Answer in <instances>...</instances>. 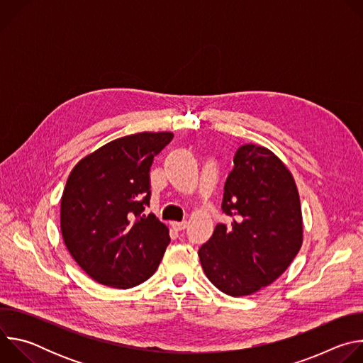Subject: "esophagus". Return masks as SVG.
<instances>
[{"label": "esophagus", "instance_id": "obj_1", "mask_svg": "<svg viewBox=\"0 0 363 363\" xmlns=\"http://www.w3.org/2000/svg\"><path fill=\"white\" fill-rule=\"evenodd\" d=\"M174 227L177 230H185L188 227V221H179V223H174Z\"/></svg>", "mask_w": 363, "mask_h": 363}]
</instances>
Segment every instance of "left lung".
I'll list each match as a JSON object with an SVG mask.
<instances>
[{"label":"left lung","mask_w":363,"mask_h":363,"mask_svg":"<svg viewBox=\"0 0 363 363\" xmlns=\"http://www.w3.org/2000/svg\"><path fill=\"white\" fill-rule=\"evenodd\" d=\"M221 210L233 223L217 224L198 250L202 270L228 296L252 294L277 280L301 247L296 182L272 150L241 145L224 185Z\"/></svg>","instance_id":"1"}]
</instances>
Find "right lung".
Instances as JSON below:
<instances>
[{
  "label": "right lung",
  "mask_w": 363,
  "mask_h": 363,
  "mask_svg": "<svg viewBox=\"0 0 363 363\" xmlns=\"http://www.w3.org/2000/svg\"><path fill=\"white\" fill-rule=\"evenodd\" d=\"M171 132L119 138L83 158L69 175L60 208L65 244L97 283L130 289L157 272L171 241L149 206L153 158Z\"/></svg>",
  "instance_id": "1"
}]
</instances>
